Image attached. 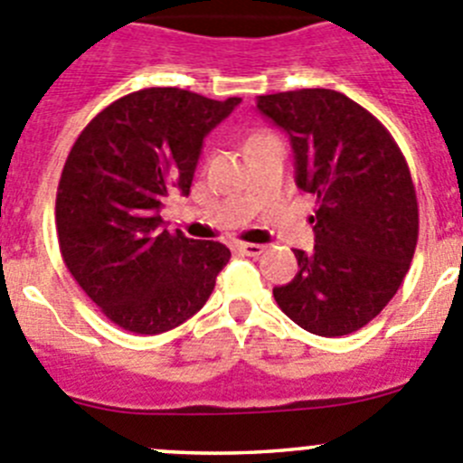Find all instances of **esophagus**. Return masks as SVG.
<instances>
[{
    "instance_id": "1",
    "label": "esophagus",
    "mask_w": 463,
    "mask_h": 463,
    "mask_svg": "<svg viewBox=\"0 0 463 463\" xmlns=\"http://www.w3.org/2000/svg\"><path fill=\"white\" fill-rule=\"evenodd\" d=\"M236 250H239L241 254H248V257H259V254L263 252V245H259V243H239V245H236Z\"/></svg>"
}]
</instances>
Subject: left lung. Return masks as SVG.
I'll return each instance as SVG.
<instances>
[{
  "instance_id": "1",
  "label": "left lung",
  "mask_w": 463,
  "mask_h": 463,
  "mask_svg": "<svg viewBox=\"0 0 463 463\" xmlns=\"http://www.w3.org/2000/svg\"><path fill=\"white\" fill-rule=\"evenodd\" d=\"M257 109L288 134L295 184L318 202L314 250H293L300 270L272 295L307 332H356L398 293L416 252L407 161L386 127L343 92H275L259 97Z\"/></svg>"
}]
</instances>
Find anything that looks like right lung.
<instances>
[{
  "mask_svg": "<svg viewBox=\"0 0 463 463\" xmlns=\"http://www.w3.org/2000/svg\"><path fill=\"white\" fill-rule=\"evenodd\" d=\"M241 104L182 88H143L97 113L74 140L56 193L63 261L118 327L163 334L209 300L229 252L170 234L168 193H191L206 134Z\"/></svg>",
  "mask_w": 463,
  "mask_h": 463,
  "instance_id": "right-lung-1",
  "label": "right lung"
}]
</instances>
